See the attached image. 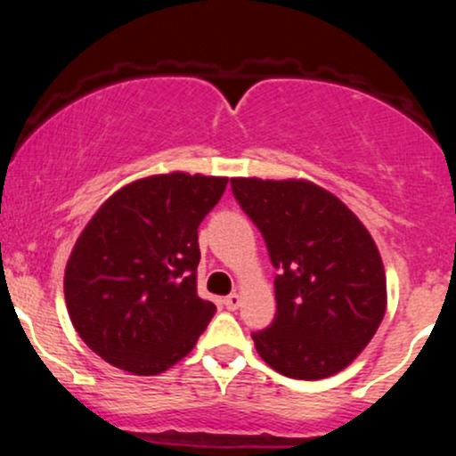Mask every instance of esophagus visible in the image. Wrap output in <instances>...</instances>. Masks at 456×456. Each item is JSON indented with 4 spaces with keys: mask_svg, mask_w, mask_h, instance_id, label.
Wrapping results in <instances>:
<instances>
[{
    "mask_svg": "<svg viewBox=\"0 0 456 456\" xmlns=\"http://www.w3.org/2000/svg\"><path fill=\"white\" fill-rule=\"evenodd\" d=\"M240 305H242V297H240V294H229L224 297V306H227L229 311H235Z\"/></svg>",
    "mask_w": 456,
    "mask_h": 456,
    "instance_id": "1",
    "label": "esophagus"
}]
</instances>
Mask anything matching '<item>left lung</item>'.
Here are the masks:
<instances>
[{"label":"left lung","mask_w":456,"mask_h":456,"mask_svg":"<svg viewBox=\"0 0 456 456\" xmlns=\"http://www.w3.org/2000/svg\"><path fill=\"white\" fill-rule=\"evenodd\" d=\"M233 195L264 233L276 317L253 341L265 364L294 379L341 373L386 315L378 244L337 195L315 182L232 177Z\"/></svg>","instance_id":"1"}]
</instances>
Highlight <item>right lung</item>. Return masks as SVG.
<instances>
[{
  "label": "right lung",
  "mask_w": 456,
  "mask_h": 456,
  "mask_svg": "<svg viewBox=\"0 0 456 456\" xmlns=\"http://www.w3.org/2000/svg\"><path fill=\"white\" fill-rule=\"evenodd\" d=\"M229 177L171 171L115 191L68 257L64 297L78 337L133 375L180 362L216 313L197 294V227Z\"/></svg>",
  "instance_id": "1"
}]
</instances>
